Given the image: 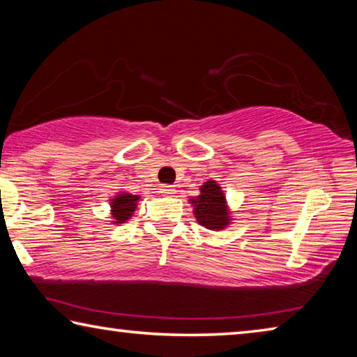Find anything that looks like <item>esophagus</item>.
Instances as JSON below:
<instances>
[{"instance_id": "esophagus-1", "label": "esophagus", "mask_w": 357, "mask_h": 357, "mask_svg": "<svg viewBox=\"0 0 357 357\" xmlns=\"http://www.w3.org/2000/svg\"><path fill=\"white\" fill-rule=\"evenodd\" d=\"M174 192L176 190L173 185H160V193H164V195H173Z\"/></svg>"}]
</instances>
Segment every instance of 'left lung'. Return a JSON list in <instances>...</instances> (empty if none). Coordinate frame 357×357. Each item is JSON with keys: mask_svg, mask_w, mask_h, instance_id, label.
<instances>
[{"mask_svg": "<svg viewBox=\"0 0 357 357\" xmlns=\"http://www.w3.org/2000/svg\"><path fill=\"white\" fill-rule=\"evenodd\" d=\"M189 203L193 206V215L202 227L220 231L231 223L228 203L222 187L215 181H206L200 187V195L190 198Z\"/></svg>", "mask_w": 357, "mask_h": 357, "instance_id": "obj_1", "label": "left lung"}]
</instances>
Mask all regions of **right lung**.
<instances>
[{
  "mask_svg": "<svg viewBox=\"0 0 357 357\" xmlns=\"http://www.w3.org/2000/svg\"><path fill=\"white\" fill-rule=\"evenodd\" d=\"M138 200L140 197L132 195L128 192H119L116 197L110 200V208H112V222L116 225V223H126L132 215H134Z\"/></svg>",
  "mask_w": 357,
  "mask_h": 357,
  "instance_id": "1",
  "label": "right lung"
}]
</instances>
